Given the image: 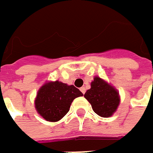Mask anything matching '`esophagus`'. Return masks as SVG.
<instances>
[{"label": "esophagus", "mask_w": 153, "mask_h": 153, "mask_svg": "<svg viewBox=\"0 0 153 153\" xmlns=\"http://www.w3.org/2000/svg\"><path fill=\"white\" fill-rule=\"evenodd\" d=\"M79 90L81 91V93L84 94H85V92H86V88H85L84 87H82V88H79Z\"/></svg>", "instance_id": "esophagus-1"}]
</instances>
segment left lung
Segmentation results:
<instances>
[{"label":"left lung","mask_w":153,"mask_h":153,"mask_svg":"<svg viewBox=\"0 0 153 153\" xmlns=\"http://www.w3.org/2000/svg\"><path fill=\"white\" fill-rule=\"evenodd\" d=\"M84 97L89 102L93 110L102 117H110L120 104L118 90L105 79L95 76L91 82L90 89Z\"/></svg>","instance_id":"left-lung-1"}]
</instances>
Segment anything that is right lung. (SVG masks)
I'll use <instances>...</instances> for the list:
<instances>
[{
    "mask_svg": "<svg viewBox=\"0 0 153 153\" xmlns=\"http://www.w3.org/2000/svg\"><path fill=\"white\" fill-rule=\"evenodd\" d=\"M83 94L74 85L61 81H46L36 93L35 108L48 122L61 120L69 111L73 101Z\"/></svg>",
    "mask_w": 153,
    "mask_h": 153,
    "instance_id": "1",
    "label": "right lung"
}]
</instances>
